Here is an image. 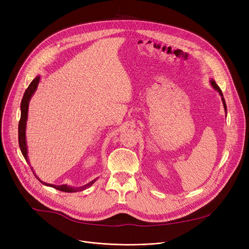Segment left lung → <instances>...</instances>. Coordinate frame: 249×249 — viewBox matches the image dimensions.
Here are the masks:
<instances>
[{
    "label": "left lung",
    "instance_id": "left-lung-1",
    "mask_svg": "<svg viewBox=\"0 0 249 249\" xmlns=\"http://www.w3.org/2000/svg\"><path fill=\"white\" fill-rule=\"evenodd\" d=\"M211 84H212V86L216 90V91L219 93V95L221 96V100H222V103H223L224 110H225V112H227V104H225V101H224V98H223V94H222V92H221V90H220L219 86L215 83V81H214L213 79H212V80H211Z\"/></svg>",
    "mask_w": 249,
    "mask_h": 249
}]
</instances>
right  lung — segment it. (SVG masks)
Returning a JSON list of instances; mask_svg holds the SVG:
<instances>
[{
    "label": "right lung",
    "mask_w": 249,
    "mask_h": 249,
    "mask_svg": "<svg viewBox=\"0 0 249 249\" xmlns=\"http://www.w3.org/2000/svg\"><path fill=\"white\" fill-rule=\"evenodd\" d=\"M39 79L40 77L39 76H36L29 85V87L27 88L26 92L24 94V96H22V99H21V103H20V119H19V122H18V145H19V148H20V151H21V154L22 156L25 157L26 161L30 164L29 162V159H28V148H27V141H26V127H27V120H28V111H29V103H30V100L32 98V96L34 95V93L36 92V90L37 88V85H38V82H39ZM33 170V169H32ZM34 175L36 177V175L34 173ZM37 179H39L37 177H36ZM97 178H94L93 180H91V182L86 184L85 186H82V187H79V188H73V187H70L67 185H61V186H55V185H53V184H47V183H43L42 180L39 179V182L42 183L43 185L46 186H49V187H52L53 189H56L58 191H61V192H65V193H75V192H80V191H83V190H86L87 188H89L90 186H92L95 180Z\"/></svg>",
    "instance_id": "add662e5"
}]
</instances>
